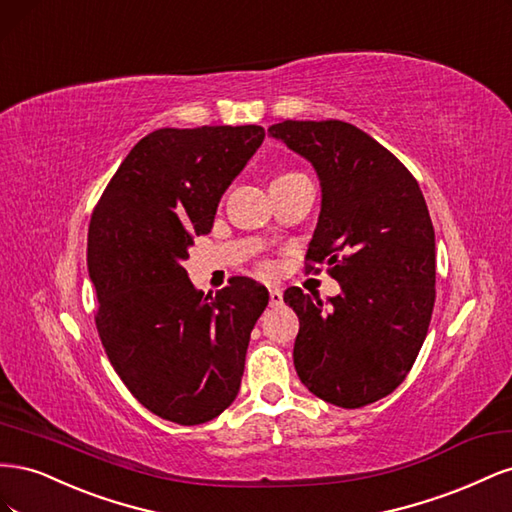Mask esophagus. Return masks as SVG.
<instances>
[{
  "label": "esophagus",
  "instance_id": "1",
  "mask_svg": "<svg viewBox=\"0 0 512 512\" xmlns=\"http://www.w3.org/2000/svg\"><path fill=\"white\" fill-rule=\"evenodd\" d=\"M284 303V292L280 288H271L269 290V305L271 307H280Z\"/></svg>",
  "mask_w": 512,
  "mask_h": 512
}]
</instances>
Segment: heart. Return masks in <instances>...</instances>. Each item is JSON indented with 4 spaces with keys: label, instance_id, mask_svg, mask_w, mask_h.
Returning <instances> with one entry per match:
<instances>
[{
    "label": "heart",
    "instance_id": "1",
    "mask_svg": "<svg viewBox=\"0 0 512 512\" xmlns=\"http://www.w3.org/2000/svg\"><path fill=\"white\" fill-rule=\"evenodd\" d=\"M288 175H297V173H288ZM288 175H282V177H288ZM282 177H277V179H282Z\"/></svg>",
    "mask_w": 512,
    "mask_h": 512
}]
</instances>
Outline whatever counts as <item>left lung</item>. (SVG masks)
Listing matches in <instances>:
<instances>
[{
  "label": "left lung",
  "instance_id": "obj_1",
  "mask_svg": "<svg viewBox=\"0 0 512 512\" xmlns=\"http://www.w3.org/2000/svg\"><path fill=\"white\" fill-rule=\"evenodd\" d=\"M269 134L316 168L322 205L305 260L342 294L322 303L292 286L294 369L316 397L361 408L406 380L436 301V235L421 188L389 149L352 123L282 121Z\"/></svg>",
  "mask_w": 512,
  "mask_h": 512
}]
</instances>
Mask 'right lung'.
<instances>
[{
  "mask_svg": "<svg viewBox=\"0 0 512 512\" xmlns=\"http://www.w3.org/2000/svg\"><path fill=\"white\" fill-rule=\"evenodd\" d=\"M262 141L260 126L151 132L91 213L87 269L102 346L128 391L166 421L207 423L239 393L269 292L250 277H232L205 297L183 260Z\"/></svg>",
  "mask_w": 512,
  "mask_h": 512,
  "instance_id": "add662e5",
  "label": "right lung"
}]
</instances>
